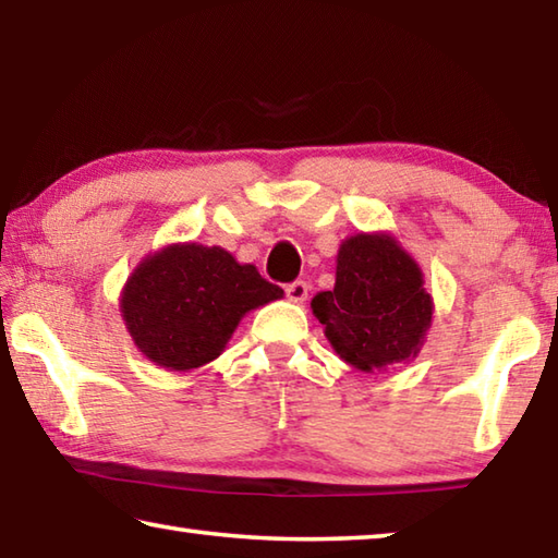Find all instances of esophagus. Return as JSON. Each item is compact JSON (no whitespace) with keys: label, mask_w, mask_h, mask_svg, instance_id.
Returning <instances> with one entry per match:
<instances>
[{"label":"esophagus","mask_w":558,"mask_h":558,"mask_svg":"<svg viewBox=\"0 0 558 558\" xmlns=\"http://www.w3.org/2000/svg\"><path fill=\"white\" fill-rule=\"evenodd\" d=\"M286 295L290 302H305L307 300V282L305 280H292L286 286Z\"/></svg>","instance_id":"34e87169"}]
</instances>
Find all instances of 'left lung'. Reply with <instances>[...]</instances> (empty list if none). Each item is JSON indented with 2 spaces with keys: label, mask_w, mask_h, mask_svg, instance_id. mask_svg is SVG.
Wrapping results in <instances>:
<instances>
[{
  "label": "left lung",
  "mask_w": 558,
  "mask_h": 558,
  "mask_svg": "<svg viewBox=\"0 0 558 558\" xmlns=\"http://www.w3.org/2000/svg\"><path fill=\"white\" fill-rule=\"evenodd\" d=\"M313 313L339 359L359 372L418 356L433 319L423 272L389 233H356L339 245L332 290Z\"/></svg>",
  "instance_id": "obj_1"
}]
</instances>
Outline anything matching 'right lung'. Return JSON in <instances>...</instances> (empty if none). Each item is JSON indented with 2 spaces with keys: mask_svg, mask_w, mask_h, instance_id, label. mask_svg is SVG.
Returning <instances> with one entry per match:
<instances>
[{
  "mask_svg": "<svg viewBox=\"0 0 558 558\" xmlns=\"http://www.w3.org/2000/svg\"><path fill=\"white\" fill-rule=\"evenodd\" d=\"M278 298L282 290L256 266L219 245L172 243L132 270L120 313L149 362L189 372L223 352L245 313Z\"/></svg>",
  "mask_w": 558,
  "mask_h": 558,
  "instance_id": "1",
  "label": "right lung"
}]
</instances>
